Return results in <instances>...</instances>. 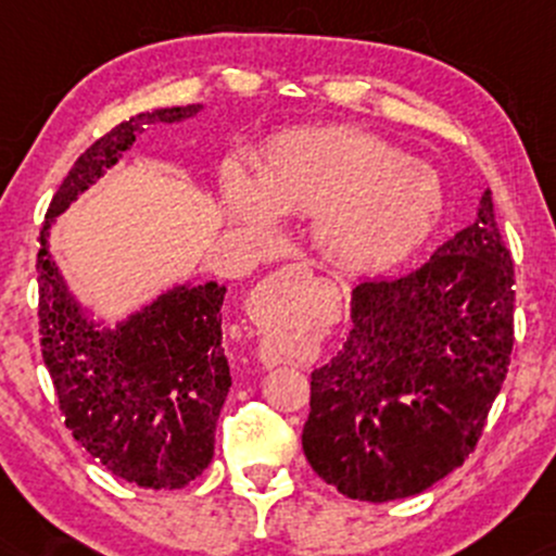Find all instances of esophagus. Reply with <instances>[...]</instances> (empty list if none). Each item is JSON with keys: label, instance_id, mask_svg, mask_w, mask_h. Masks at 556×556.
I'll use <instances>...</instances> for the list:
<instances>
[{"label": "esophagus", "instance_id": "obj_1", "mask_svg": "<svg viewBox=\"0 0 556 556\" xmlns=\"http://www.w3.org/2000/svg\"><path fill=\"white\" fill-rule=\"evenodd\" d=\"M287 271H290V274H305V271H308V266H305V264H290V266H287Z\"/></svg>", "mask_w": 556, "mask_h": 556}]
</instances>
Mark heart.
Returning a JSON list of instances; mask_svg holds the SVG:
<instances>
[{
  "label": "heart",
  "mask_w": 556,
  "mask_h": 556,
  "mask_svg": "<svg viewBox=\"0 0 556 556\" xmlns=\"http://www.w3.org/2000/svg\"><path fill=\"white\" fill-rule=\"evenodd\" d=\"M225 193L232 222L253 238L271 235L277 214L314 219L324 256L353 271L397 264L431 232L442 208L431 167L348 125L274 138L256 162V182L229 167Z\"/></svg>",
  "instance_id": "b5f03b06"
}]
</instances>
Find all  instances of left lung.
I'll list each match as a JSON object with an SVG mask.
<instances>
[{"label":"left lung","instance_id":"left-lung-1","mask_svg":"<svg viewBox=\"0 0 556 556\" xmlns=\"http://www.w3.org/2000/svg\"><path fill=\"white\" fill-rule=\"evenodd\" d=\"M353 329L311 374L303 452L340 494L402 500L476 450L515 342V269L483 190L418 269L353 290Z\"/></svg>","mask_w":556,"mask_h":556}]
</instances>
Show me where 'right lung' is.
Segmentation results:
<instances>
[{
    "mask_svg": "<svg viewBox=\"0 0 556 556\" xmlns=\"http://www.w3.org/2000/svg\"><path fill=\"white\" fill-rule=\"evenodd\" d=\"M201 104L136 114L78 156L38 235V334L75 442L140 489H182L214 457L229 366L222 348L225 285H177L114 329H99L49 253V227L117 164L143 127L180 123Z\"/></svg>",
    "mask_w": 556,
    "mask_h": 556,
    "instance_id": "1",
    "label": "right lung"
}]
</instances>
